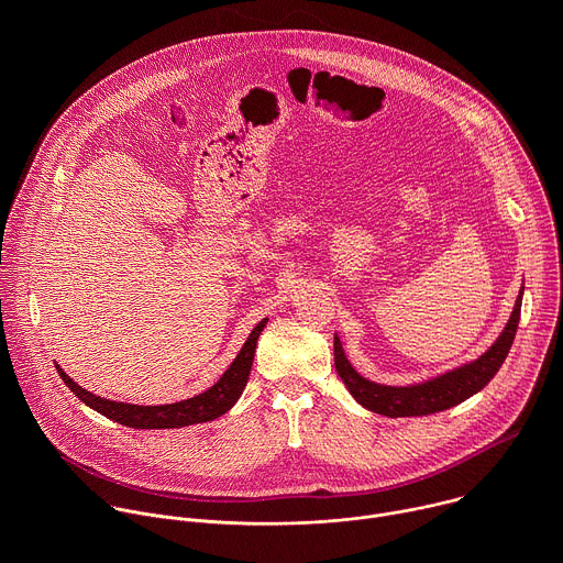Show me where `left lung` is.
Returning <instances> with one entry per match:
<instances>
[{
  "label": "left lung",
  "instance_id": "left-lung-1",
  "mask_svg": "<svg viewBox=\"0 0 563 563\" xmlns=\"http://www.w3.org/2000/svg\"><path fill=\"white\" fill-rule=\"evenodd\" d=\"M521 298H523V287L519 289L515 309L508 318L504 332L484 354L454 369H448L439 376H432L428 380H421L415 385H383L361 376L347 361L339 334H334L336 372L343 378L350 394L356 398V404H361L369 412L398 419V417H426V415L450 410L463 404V400L470 398L472 394L484 389L504 365L517 334L519 316H521Z\"/></svg>",
  "mask_w": 563,
  "mask_h": 563
}]
</instances>
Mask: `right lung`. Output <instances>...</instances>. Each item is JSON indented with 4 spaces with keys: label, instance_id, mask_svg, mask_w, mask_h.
<instances>
[{
    "label": "right lung",
    "instance_id": "obj_1",
    "mask_svg": "<svg viewBox=\"0 0 563 563\" xmlns=\"http://www.w3.org/2000/svg\"><path fill=\"white\" fill-rule=\"evenodd\" d=\"M265 325H267V318H263L261 323L252 330L243 350L238 352V356L227 367V372L209 389H205L202 394H196L191 398L178 400V404H167V406L120 404V400H111V398L98 396L85 387H79L57 363H55V369H57L59 378L64 380V385H68L70 391L79 400H82L85 406H89L91 410L100 412L102 417H107L120 426L135 428V430H172V428H185V426H194V423H207V421H213V419L222 417L224 412H229L235 406L240 394H243V389L250 380L256 343H258V336L265 330Z\"/></svg>",
    "mask_w": 563,
    "mask_h": 563
}]
</instances>
